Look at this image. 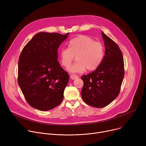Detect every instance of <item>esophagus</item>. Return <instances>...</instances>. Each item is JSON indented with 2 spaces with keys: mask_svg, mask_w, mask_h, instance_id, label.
Instances as JSON below:
<instances>
[{
  "mask_svg": "<svg viewBox=\"0 0 146 146\" xmlns=\"http://www.w3.org/2000/svg\"><path fill=\"white\" fill-rule=\"evenodd\" d=\"M70 77L71 79H72V80H74V79H77L78 78V76L76 75H74V74H72V75H70Z\"/></svg>",
  "mask_w": 146,
  "mask_h": 146,
  "instance_id": "34e87169",
  "label": "esophagus"
}]
</instances>
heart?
<instances>
[{
    "label": "heart",
    "mask_w": 146,
    "mask_h": 146,
    "mask_svg": "<svg viewBox=\"0 0 146 146\" xmlns=\"http://www.w3.org/2000/svg\"><path fill=\"white\" fill-rule=\"evenodd\" d=\"M104 47L92 38L84 35H78L71 39L68 48L60 52V62L68 68L76 56V62L69 68L70 73H82L87 69L89 71L98 68L104 58Z\"/></svg>",
    "instance_id": "1"
}]
</instances>
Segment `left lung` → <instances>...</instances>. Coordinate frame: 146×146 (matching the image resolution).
<instances>
[{
    "label": "left lung",
    "mask_w": 146,
    "mask_h": 146,
    "mask_svg": "<svg viewBox=\"0 0 146 146\" xmlns=\"http://www.w3.org/2000/svg\"><path fill=\"white\" fill-rule=\"evenodd\" d=\"M105 56L95 71L81 77L84 82L82 97L87 104L104 108L119 95L124 78L123 55L117 45L102 32Z\"/></svg>",
    "instance_id": "obj_1"
}]
</instances>
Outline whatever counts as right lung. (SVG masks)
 <instances>
[{
  "label": "right lung",
  "mask_w": 146,
  "mask_h": 146,
  "mask_svg": "<svg viewBox=\"0 0 146 146\" xmlns=\"http://www.w3.org/2000/svg\"><path fill=\"white\" fill-rule=\"evenodd\" d=\"M69 34L39 33L20 55L18 83L26 101L36 110H50L63 101L69 76L58 61V49Z\"/></svg>",
  "instance_id": "right-lung-1"
}]
</instances>
